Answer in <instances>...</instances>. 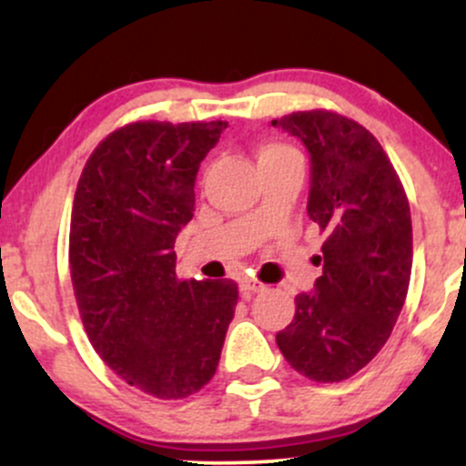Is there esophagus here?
Returning <instances> with one entry per match:
<instances>
[{"label":"esophagus","instance_id":"obj_1","mask_svg":"<svg viewBox=\"0 0 466 466\" xmlns=\"http://www.w3.org/2000/svg\"><path fill=\"white\" fill-rule=\"evenodd\" d=\"M263 289H265L263 282L254 280V278H243V280H240V291H243V296L258 293V291H263Z\"/></svg>","mask_w":466,"mask_h":466}]
</instances>
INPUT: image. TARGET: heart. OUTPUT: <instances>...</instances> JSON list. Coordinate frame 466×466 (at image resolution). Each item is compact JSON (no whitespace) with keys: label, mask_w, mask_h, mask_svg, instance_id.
<instances>
[{"label":"heart","mask_w":466,"mask_h":466,"mask_svg":"<svg viewBox=\"0 0 466 466\" xmlns=\"http://www.w3.org/2000/svg\"><path fill=\"white\" fill-rule=\"evenodd\" d=\"M256 155H258L260 170L269 168V166H276V164L285 162V159L300 157L296 148L287 147V144H282V142H265V144H260L258 153H256Z\"/></svg>","instance_id":"1"}]
</instances>
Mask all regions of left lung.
<instances>
[{
	"instance_id": "obj_1",
	"label": "left lung",
	"mask_w": 466,
	"mask_h": 466,
	"mask_svg": "<svg viewBox=\"0 0 466 466\" xmlns=\"http://www.w3.org/2000/svg\"><path fill=\"white\" fill-rule=\"evenodd\" d=\"M311 155L309 217L324 232L322 276L296 296V315L276 335L289 366L318 383L360 372L383 349L411 276L410 201L397 170L366 127L329 109L271 122Z\"/></svg>"
}]
</instances>
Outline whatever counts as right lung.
<instances>
[{
	"label": "right lung",
	"mask_w": 466,
	"mask_h": 466,
	"mask_svg": "<svg viewBox=\"0 0 466 466\" xmlns=\"http://www.w3.org/2000/svg\"><path fill=\"white\" fill-rule=\"evenodd\" d=\"M228 122L144 120L89 155L69 223V274L89 341L155 399H186L215 377L237 282L179 280L175 238L195 212L199 164Z\"/></svg>",
	"instance_id": "right-lung-1"
}]
</instances>
